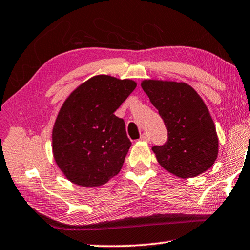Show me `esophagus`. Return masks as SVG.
Segmentation results:
<instances>
[{"label": "esophagus", "mask_w": 250, "mask_h": 250, "mask_svg": "<svg viewBox=\"0 0 250 250\" xmlns=\"http://www.w3.org/2000/svg\"><path fill=\"white\" fill-rule=\"evenodd\" d=\"M149 140H150V137L148 136V134H146V133H144L141 136V141H144V142H149Z\"/></svg>", "instance_id": "obj_1"}]
</instances>
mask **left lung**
Masks as SVG:
<instances>
[{"mask_svg":"<svg viewBox=\"0 0 250 250\" xmlns=\"http://www.w3.org/2000/svg\"><path fill=\"white\" fill-rule=\"evenodd\" d=\"M142 88L158 109L167 129L164 145L153 146L158 163L178 177H195L210 168L218 137L202 98L186 83L145 80Z\"/></svg>","mask_w":250,"mask_h":250,"instance_id":"left-lung-1","label":"left lung"}]
</instances>
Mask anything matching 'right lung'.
<instances>
[{
    "instance_id": "add662e5",
    "label": "right lung",
    "mask_w": 250,
    "mask_h": 250,
    "mask_svg": "<svg viewBox=\"0 0 250 250\" xmlns=\"http://www.w3.org/2000/svg\"><path fill=\"white\" fill-rule=\"evenodd\" d=\"M136 83L97 75L80 85L61 108L53 127V155L68 181L101 186L120 173L132 143L114 112Z\"/></svg>"
}]
</instances>
